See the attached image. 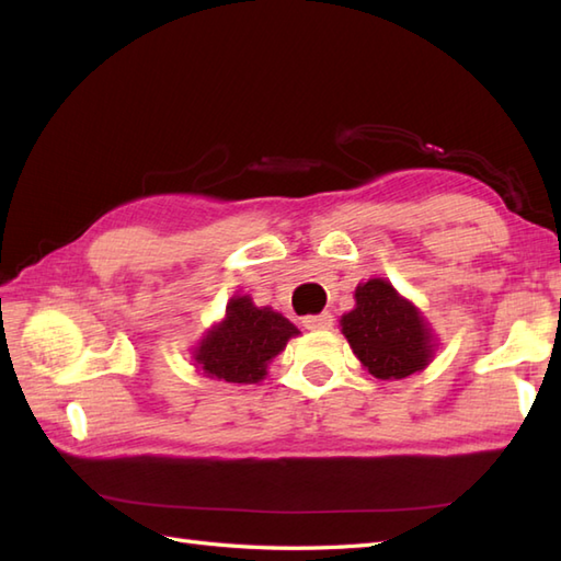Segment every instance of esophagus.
Instances as JSON below:
<instances>
[{"mask_svg": "<svg viewBox=\"0 0 561 561\" xmlns=\"http://www.w3.org/2000/svg\"><path fill=\"white\" fill-rule=\"evenodd\" d=\"M304 325L308 330H330L332 328V316L330 313H318V316H306Z\"/></svg>", "mask_w": 561, "mask_h": 561, "instance_id": "1", "label": "esophagus"}]
</instances>
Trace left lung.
Returning a JSON list of instances; mask_svg holds the SVG:
<instances>
[{"instance_id":"8db88e82","label":"left lung","mask_w":561,"mask_h":561,"mask_svg":"<svg viewBox=\"0 0 561 561\" xmlns=\"http://www.w3.org/2000/svg\"><path fill=\"white\" fill-rule=\"evenodd\" d=\"M356 308L342 316V332L359 362L380 380L408 378L432 362V335L420 311L386 279L356 287Z\"/></svg>"}]
</instances>
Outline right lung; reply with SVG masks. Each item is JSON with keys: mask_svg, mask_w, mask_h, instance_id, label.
<instances>
[{"mask_svg": "<svg viewBox=\"0 0 561 561\" xmlns=\"http://www.w3.org/2000/svg\"><path fill=\"white\" fill-rule=\"evenodd\" d=\"M299 335L287 318L272 308H257L248 296H233L224 323L202 340L195 359L202 371L226 383H257L267 364Z\"/></svg>", "mask_w": 561, "mask_h": 561, "instance_id": "obj_1", "label": "right lung"}]
</instances>
